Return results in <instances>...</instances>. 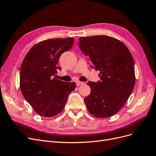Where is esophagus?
<instances>
[{
    "instance_id": "1",
    "label": "esophagus",
    "mask_w": 156,
    "mask_h": 156,
    "mask_svg": "<svg viewBox=\"0 0 156 156\" xmlns=\"http://www.w3.org/2000/svg\"><path fill=\"white\" fill-rule=\"evenodd\" d=\"M84 84V82H80V81H78L76 82V85L77 86H80L82 85H83Z\"/></svg>"
}]
</instances>
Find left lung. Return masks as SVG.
<instances>
[{
	"label": "left lung",
	"instance_id": "8db88e82",
	"mask_svg": "<svg viewBox=\"0 0 156 156\" xmlns=\"http://www.w3.org/2000/svg\"><path fill=\"white\" fill-rule=\"evenodd\" d=\"M78 44L93 67L100 72V81L87 83L91 89L84 98L87 110L96 118L112 116L123 107L133 90V57L122 42L106 35L80 37Z\"/></svg>",
	"mask_w": 156,
	"mask_h": 156
}]
</instances>
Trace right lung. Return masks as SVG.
Wrapping results in <instances>:
<instances>
[{
    "mask_svg": "<svg viewBox=\"0 0 156 156\" xmlns=\"http://www.w3.org/2000/svg\"><path fill=\"white\" fill-rule=\"evenodd\" d=\"M74 38H50L34 45L22 63L20 88L22 95L40 116L51 118L65 107L74 82L53 78L61 55L71 49Z\"/></svg>",
    "mask_w": 156,
    "mask_h": 156,
    "instance_id": "obj_1",
    "label": "right lung"
}]
</instances>
